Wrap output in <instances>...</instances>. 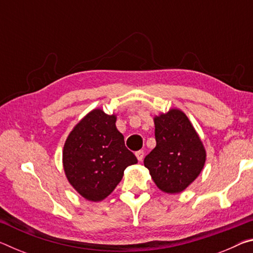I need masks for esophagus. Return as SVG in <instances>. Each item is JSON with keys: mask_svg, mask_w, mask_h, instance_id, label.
Returning a JSON list of instances; mask_svg holds the SVG:
<instances>
[{"mask_svg": "<svg viewBox=\"0 0 253 253\" xmlns=\"http://www.w3.org/2000/svg\"><path fill=\"white\" fill-rule=\"evenodd\" d=\"M135 154H136L137 160H138L139 162H142L143 158H144V152L143 151H138V152H136Z\"/></svg>", "mask_w": 253, "mask_h": 253, "instance_id": "obj_1", "label": "esophagus"}]
</instances>
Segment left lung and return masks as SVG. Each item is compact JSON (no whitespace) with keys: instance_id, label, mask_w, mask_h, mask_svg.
<instances>
[{"instance_id":"1","label":"left lung","mask_w":253,"mask_h":253,"mask_svg":"<svg viewBox=\"0 0 253 253\" xmlns=\"http://www.w3.org/2000/svg\"><path fill=\"white\" fill-rule=\"evenodd\" d=\"M154 123L156 147L145 157L144 165L161 191L179 193L199 176L207 153L198 132L179 109L161 114Z\"/></svg>"}]
</instances>
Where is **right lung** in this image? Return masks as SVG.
<instances>
[{
  "label": "right lung",
  "mask_w": 253,
  "mask_h": 253,
  "mask_svg": "<svg viewBox=\"0 0 253 253\" xmlns=\"http://www.w3.org/2000/svg\"><path fill=\"white\" fill-rule=\"evenodd\" d=\"M62 163L68 181L88 201L99 202L122 181L137 158L116 128V115L93 109L77 124L63 146Z\"/></svg>",
  "instance_id": "right-lung-1"
}]
</instances>
